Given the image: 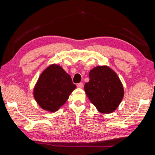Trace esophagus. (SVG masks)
Instances as JSON below:
<instances>
[{
	"instance_id": "obj_1",
	"label": "esophagus",
	"mask_w": 155,
	"mask_h": 155,
	"mask_svg": "<svg viewBox=\"0 0 155 155\" xmlns=\"http://www.w3.org/2000/svg\"><path fill=\"white\" fill-rule=\"evenodd\" d=\"M83 87V83H78L77 84V87H78V88H82Z\"/></svg>"
}]
</instances>
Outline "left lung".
<instances>
[{"label": "left lung", "mask_w": 155, "mask_h": 155, "mask_svg": "<svg viewBox=\"0 0 155 155\" xmlns=\"http://www.w3.org/2000/svg\"><path fill=\"white\" fill-rule=\"evenodd\" d=\"M85 93L91 103L103 114L112 113L121 103L124 88L117 75L107 66H97L89 74Z\"/></svg>", "instance_id": "1"}]
</instances>
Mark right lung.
<instances>
[{
	"mask_svg": "<svg viewBox=\"0 0 155 155\" xmlns=\"http://www.w3.org/2000/svg\"><path fill=\"white\" fill-rule=\"evenodd\" d=\"M75 88L71 77L61 66L52 64L40 75L34 89V97L43 109L54 112L64 105Z\"/></svg>",
	"mask_w": 155,
	"mask_h": 155,
	"instance_id": "add662e5",
	"label": "right lung"
}]
</instances>
